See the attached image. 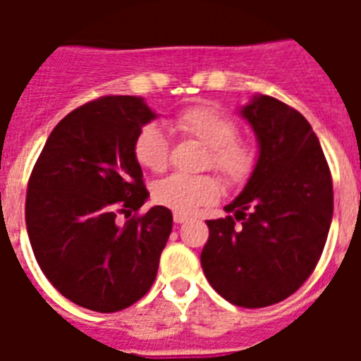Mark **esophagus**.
<instances>
[{
  "mask_svg": "<svg viewBox=\"0 0 361 361\" xmlns=\"http://www.w3.org/2000/svg\"><path fill=\"white\" fill-rule=\"evenodd\" d=\"M185 221H189V215L180 214V212H176V214H174V223L181 225V223H185Z\"/></svg>",
  "mask_w": 361,
  "mask_h": 361,
  "instance_id": "esophagus-1",
  "label": "esophagus"
}]
</instances>
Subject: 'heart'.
<instances>
[{
    "mask_svg": "<svg viewBox=\"0 0 361 361\" xmlns=\"http://www.w3.org/2000/svg\"><path fill=\"white\" fill-rule=\"evenodd\" d=\"M176 133L208 147L204 166H212L221 178L240 185L252 174L257 153L249 142L238 138V123L214 106H191L178 112L172 121ZM136 163L149 172H163L169 164L170 140L157 123L144 125L135 138ZM219 195V183L209 174H170L153 185L155 202L180 214H189L209 204Z\"/></svg>",
    "mask_w": 361,
    "mask_h": 361,
    "instance_id": "b5f03b06",
    "label": "heart"
}]
</instances>
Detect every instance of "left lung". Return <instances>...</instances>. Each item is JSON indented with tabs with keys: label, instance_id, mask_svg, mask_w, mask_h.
<instances>
[{
	"label": "left lung",
	"instance_id": "1",
	"mask_svg": "<svg viewBox=\"0 0 361 361\" xmlns=\"http://www.w3.org/2000/svg\"><path fill=\"white\" fill-rule=\"evenodd\" d=\"M240 114L257 135V164L225 206L234 215L206 221L200 264L226 302L268 307L313 274L330 232L334 185L319 138L298 110L255 95Z\"/></svg>",
	"mask_w": 361,
	"mask_h": 361
}]
</instances>
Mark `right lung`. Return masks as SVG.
Masks as SVG:
<instances>
[{
  "label": "right lung",
  "mask_w": 361,
  "mask_h": 361,
  "mask_svg": "<svg viewBox=\"0 0 361 361\" xmlns=\"http://www.w3.org/2000/svg\"><path fill=\"white\" fill-rule=\"evenodd\" d=\"M157 114L142 97L106 95L67 114L48 136L25 195V226L42 274L80 307L116 313L152 288L172 214L136 212L147 192L135 138Z\"/></svg>",
  "instance_id": "obj_1"
}]
</instances>
